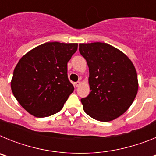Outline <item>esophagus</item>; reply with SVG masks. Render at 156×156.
Here are the masks:
<instances>
[{
  "label": "esophagus",
  "instance_id": "obj_1",
  "mask_svg": "<svg viewBox=\"0 0 156 156\" xmlns=\"http://www.w3.org/2000/svg\"><path fill=\"white\" fill-rule=\"evenodd\" d=\"M80 85V81H77V82L74 83V86H75L76 87H78Z\"/></svg>",
  "mask_w": 156,
  "mask_h": 156
}]
</instances>
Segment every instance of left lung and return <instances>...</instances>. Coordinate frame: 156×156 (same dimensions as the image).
<instances>
[{
    "label": "left lung",
    "instance_id": "1",
    "mask_svg": "<svg viewBox=\"0 0 156 156\" xmlns=\"http://www.w3.org/2000/svg\"><path fill=\"white\" fill-rule=\"evenodd\" d=\"M89 67L90 93L81 98L83 110L93 119L108 122L129 108L138 89L137 72L129 58L105 43L80 44Z\"/></svg>",
    "mask_w": 156,
    "mask_h": 156
}]
</instances>
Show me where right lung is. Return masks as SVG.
Returning <instances> with one entry per match:
<instances>
[{"mask_svg": "<svg viewBox=\"0 0 156 156\" xmlns=\"http://www.w3.org/2000/svg\"><path fill=\"white\" fill-rule=\"evenodd\" d=\"M77 44L48 42L29 51L14 69L12 93L29 113L50 116L63 108L74 90L68 78L67 63Z\"/></svg>", "mask_w": 156, "mask_h": 156, "instance_id": "add662e5", "label": "right lung"}]
</instances>
